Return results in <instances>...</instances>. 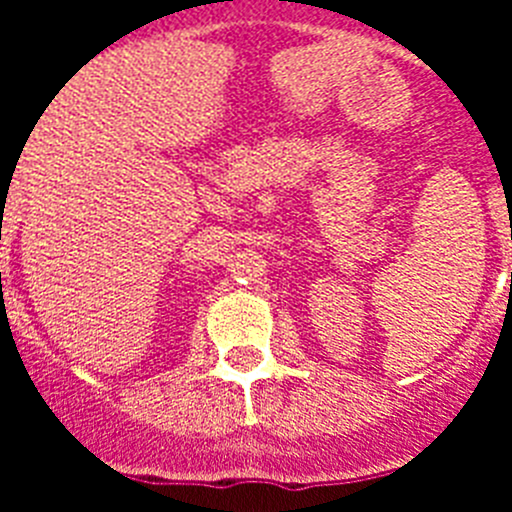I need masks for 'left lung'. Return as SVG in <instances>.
<instances>
[{"label": "left lung", "mask_w": 512, "mask_h": 512, "mask_svg": "<svg viewBox=\"0 0 512 512\" xmlns=\"http://www.w3.org/2000/svg\"><path fill=\"white\" fill-rule=\"evenodd\" d=\"M510 284H512V271H510Z\"/></svg>", "instance_id": "1"}]
</instances>
